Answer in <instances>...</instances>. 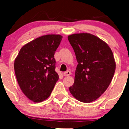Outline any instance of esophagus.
<instances>
[{
  "instance_id": "obj_1",
  "label": "esophagus",
  "mask_w": 129,
  "mask_h": 129,
  "mask_svg": "<svg viewBox=\"0 0 129 129\" xmlns=\"http://www.w3.org/2000/svg\"><path fill=\"white\" fill-rule=\"evenodd\" d=\"M70 75H71V73L69 71L65 72L63 73V76H70Z\"/></svg>"
}]
</instances>
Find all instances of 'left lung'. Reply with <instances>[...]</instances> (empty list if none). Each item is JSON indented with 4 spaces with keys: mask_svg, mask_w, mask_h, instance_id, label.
Wrapping results in <instances>:
<instances>
[{
    "mask_svg": "<svg viewBox=\"0 0 129 129\" xmlns=\"http://www.w3.org/2000/svg\"><path fill=\"white\" fill-rule=\"evenodd\" d=\"M68 40L78 63L70 92L79 101L90 103L112 82L116 69L113 54L106 42L90 33H75L68 36Z\"/></svg>",
    "mask_w": 129,
    "mask_h": 129,
    "instance_id": "8db88e82",
    "label": "left lung"
}]
</instances>
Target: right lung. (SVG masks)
Returning a JSON list of instances; mask_svg holds the SVG:
<instances>
[{
	"label": "right lung",
	"instance_id": "1",
	"mask_svg": "<svg viewBox=\"0 0 129 129\" xmlns=\"http://www.w3.org/2000/svg\"><path fill=\"white\" fill-rule=\"evenodd\" d=\"M62 36L46 35L24 45L14 63L16 79L24 94L33 102L47 99L59 79L54 54Z\"/></svg>",
	"mask_w": 129,
	"mask_h": 129
}]
</instances>
